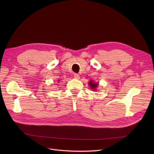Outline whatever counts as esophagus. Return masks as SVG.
Wrapping results in <instances>:
<instances>
[{
    "label": "esophagus",
    "mask_w": 154,
    "mask_h": 154,
    "mask_svg": "<svg viewBox=\"0 0 154 154\" xmlns=\"http://www.w3.org/2000/svg\"><path fill=\"white\" fill-rule=\"evenodd\" d=\"M74 78H76V79L80 78V76H79V74H77V73L74 74Z\"/></svg>",
    "instance_id": "34e87169"
}]
</instances>
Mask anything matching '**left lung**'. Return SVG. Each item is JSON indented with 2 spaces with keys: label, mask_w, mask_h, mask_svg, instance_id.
<instances>
[{
  "label": "left lung",
  "mask_w": 154,
  "mask_h": 154,
  "mask_svg": "<svg viewBox=\"0 0 154 154\" xmlns=\"http://www.w3.org/2000/svg\"><path fill=\"white\" fill-rule=\"evenodd\" d=\"M89 85H90V87L91 88V89H92V90H94L95 88H96V87H97V83H94L92 81L89 82Z\"/></svg>",
  "instance_id": "8db88e82"
}]
</instances>
